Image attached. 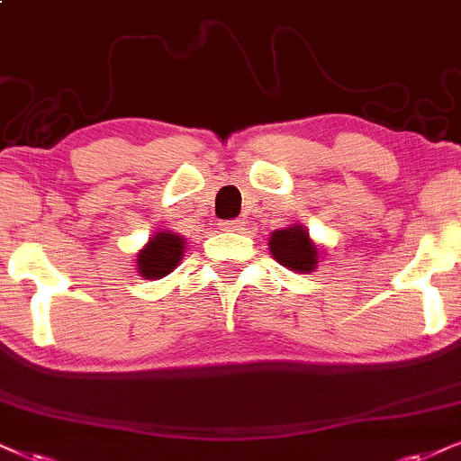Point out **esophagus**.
I'll list each match as a JSON object with an SVG mask.
<instances>
[{
    "label": "esophagus",
    "instance_id": "obj_1",
    "mask_svg": "<svg viewBox=\"0 0 461 461\" xmlns=\"http://www.w3.org/2000/svg\"><path fill=\"white\" fill-rule=\"evenodd\" d=\"M221 230L223 231H240L242 230V221L240 219H231V221H223V223H219Z\"/></svg>",
    "mask_w": 461,
    "mask_h": 461
}]
</instances>
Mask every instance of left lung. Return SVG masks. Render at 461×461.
<instances>
[{
	"label": "left lung",
	"instance_id": "1",
	"mask_svg": "<svg viewBox=\"0 0 461 461\" xmlns=\"http://www.w3.org/2000/svg\"><path fill=\"white\" fill-rule=\"evenodd\" d=\"M267 244H270L272 258L295 272H312L319 264V255H321V250L308 238V231L302 225L272 231Z\"/></svg>",
	"mask_w": 461,
	"mask_h": 461
}]
</instances>
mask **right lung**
I'll return each instance as SVG.
<instances>
[{
	"label": "right lung",
	"mask_w": 461,
	"mask_h": 461,
	"mask_svg": "<svg viewBox=\"0 0 461 461\" xmlns=\"http://www.w3.org/2000/svg\"><path fill=\"white\" fill-rule=\"evenodd\" d=\"M185 240L172 231H157L136 255V270L142 278L153 281L170 274L183 259Z\"/></svg>",
	"instance_id": "add662e5"
}]
</instances>
